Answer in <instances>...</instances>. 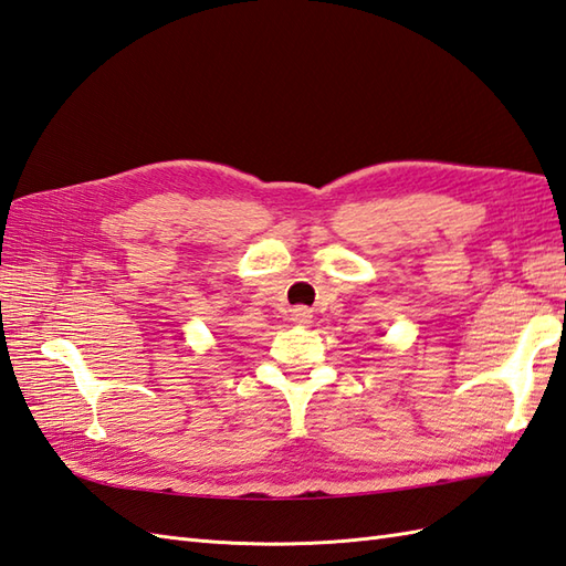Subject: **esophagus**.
<instances>
[{
    "mask_svg": "<svg viewBox=\"0 0 566 566\" xmlns=\"http://www.w3.org/2000/svg\"><path fill=\"white\" fill-rule=\"evenodd\" d=\"M292 321L298 323V325L311 323V311H308V308H294V311H292Z\"/></svg>",
    "mask_w": 566,
    "mask_h": 566,
    "instance_id": "esophagus-1",
    "label": "esophagus"
}]
</instances>
